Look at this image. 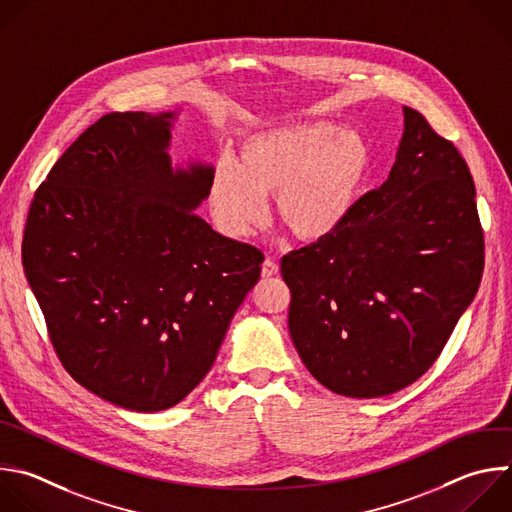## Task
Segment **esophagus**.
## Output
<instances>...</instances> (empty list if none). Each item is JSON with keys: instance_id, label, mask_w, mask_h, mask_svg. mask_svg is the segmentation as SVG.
I'll return each instance as SVG.
<instances>
[{"instance_id": "obj_1", "label": "esophagus", "mask_w": 512, "mask_h": 512, "mask_svg": "<svg viewBox=\"0 0 512 512\" xmlns=\"http://www.w3.org/2000/svg\"><path fill=\"white\" fill-rule=\"evenodd\" d=\"M277 271H279L277 261H273V259L263 261V265H261V275L263 277H273V275H277Z\"/></svg>"}]
</instances>
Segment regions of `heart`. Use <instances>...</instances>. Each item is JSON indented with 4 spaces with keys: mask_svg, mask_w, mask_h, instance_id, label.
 Listing matches in <instances>:
<instances>
[{
    "mask_svg": "<svg viewBox=\"0 0 512 512\" xmlns=\"http://www.w3.org/2000/svg\"><path fill=\"white\" fill-rule=\"evenodd\" d=\"M370 166V144L356 130L279 124L251 134L235 164H217L211 207L225 233L243 237L265 221V199L275 195L279 221L295 237L317 241L346 223Z\"/></svg>",
    "mask_w": 512,
    "mask_h": 512,
    "instance_id": "heart-1",
    "label": "heart"
}]
</instances>
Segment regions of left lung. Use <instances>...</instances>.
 Returning <instances> with one entry per match:
<instances>
[{
	"label": "left lung",
	"mask_w": 512,
	"mask_h": 512,
	"mask_svg": "<svg viewBox=\"0 0 512 512\" xmlns=\"http://www.w3.org/2000/svg\"><path fill=\"white\" fill-rule=\"evenodd\" d=\"M474 197L458 148L404 106L388 181L342 227L281 259L289 333L319 384L378 398L428 372L480 285Z\"/></svg>",
	"instance_id": "obj_1"
}]
</instances>
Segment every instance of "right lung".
Returning a JSON list of instances; mask_svg holds the SVG:
<instances>
[{
  "mask_svg": "<svg viewBox=\"0 0 512 512\" xmlns=\"http://www.w3.org/2000/svg\"><path fill=\"white\" fill-rule=\"evenodd\" d=\"M173 120L112 112L84 130L36 191L22 245L66 372L134 412L201 384L265 259L193 213L215 170L173 168Z\"/></svg>",
  "mask_w": 512,
  "mask_h": 512,
  "instance_id": "right-lung-1",
  "label": "right lung"
}]
</instances>
